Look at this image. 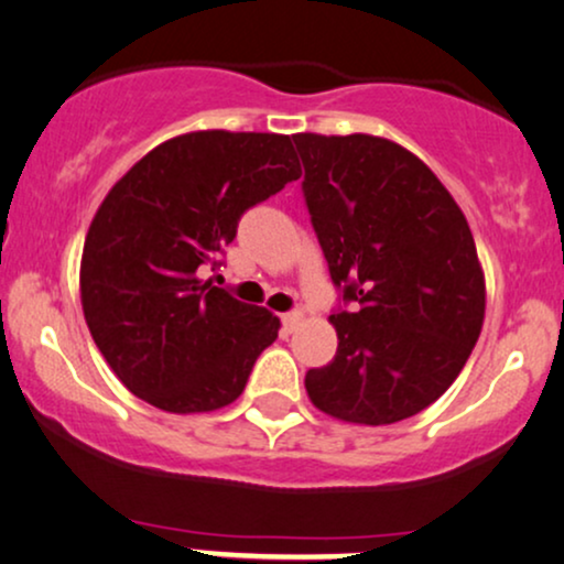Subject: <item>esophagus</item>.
I'll use <instances>...</instances> for the list:
<instances>
[{
  "mask_svg": "<svg viewBox=\"0 0 564 564\" xmlns=\"http://www.w3.org/2000/svg\"><path fill=\"white\" fill-rule=\"evenodd\" d=\"M281 323H283V334H294L302 323V312H286V315H281Z\"/></svg>",
  "mask_w": 564,
  "mask_h": 564,
  "instance_id": "esophagus-1",
  "label": "esophagus"
}]
</instances>
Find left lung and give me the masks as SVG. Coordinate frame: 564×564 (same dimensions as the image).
Here are the masks:
<instances>
[{
	"label": "left lung",
	"instance_id": "1",
	"mask_svg": "<svg viewBox=\"0 0 564 564\" xmlns=\"http://www.w3.org/2000/svg\"><path fill=\"white\" fill-rule=\"evenodd\" d=\"M294 144L344 302L330 315L336 357L304 376L312 404L357 425L417 415L454 383L484 325L470 226L431 167L389 139L296 133Z\"/></svg>",
	"mask_w": 564,
	"mask_h": 564
}]
</instances>
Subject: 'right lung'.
<instances>
[{
  "label": "right lung",
  "instance_id": "obj_1",
  "mask_svg": "<svg viewBox=\"0 0 564 564\" xmlns=\"http://www.w3.org/2000/svg\"><path fill=\"white\" fill-rule=\"evenodd\" d=\"M302 175L289 135L183 133L110 188L80 257L94 344L139 399L175 415L241 397L281 321L202 281L241 215Z\"/></svg>",
  "mask_w": 564,
  "mask_h": 564
}]
</instances>
